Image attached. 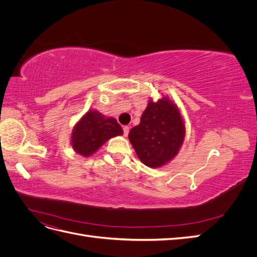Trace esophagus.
I'll use <instances>...</instances> for the list:
<instances>
[{"instance_id":"1","label":"esophagus","mask_w":257,"mask_h":257,"mask_svg":"<svg viewBox=\"0 0 257 257\" xmlns=\"http://www.w3.org/2000/svg\"><path fill=\"white\" fill-rule=\"evenodd\" d=\"M128 131H130V127H128L127 125H124V126H123L124 136H127V135H128Z\"/></svg>"}]
</instances>
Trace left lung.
<instances>
[{
    "instance_id": "1",
    "label": "left lung",
    "mask_w": 257,
    "mask_h": 257,
    "mask_svg": "<svg viewBox=\"0 0 257 257\" xmlns=\"http://www.w3.org/2000/svg\"><path fill=\"white\" fill-rule=\"evenodd\" d=\"M185 127L178 108L166 97L150 100L141 123L130 131L128 139L145 165L161 167L178 153Z\"/></svg>"
}]
</instances>
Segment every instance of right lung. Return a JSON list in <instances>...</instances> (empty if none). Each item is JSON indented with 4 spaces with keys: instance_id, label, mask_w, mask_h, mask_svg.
I'll return each instance as SVG.
<instances>
[{
    "instance_id": "obj_1",
    "label": "right lung",
    "mask_w": 257,
    "mask_h": 257,
    "mask_svg": "<svg viewBox=\"0 0 257 257\" xmlns=\"http://www.w3.org/2000/svg\"><path fill=\"white\" fill-rule=\"evenodd\" d=\"M122 134L123 130L115 119L106 118L98 111L90 110L74 127L72 146L77 153L89 157L108 139Z\"/></svg>"
}]
</instances>
